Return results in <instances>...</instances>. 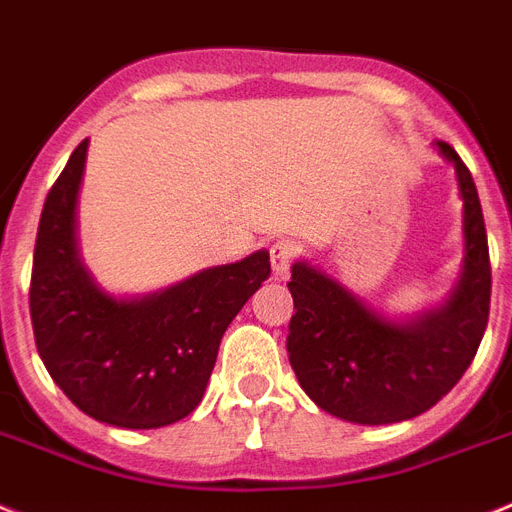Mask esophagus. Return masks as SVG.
Listing matches in <instances>:
<instances>
[{"label":"esophagus","mask_w":512,"mask_h":512,"mask_svg":"<svg viewBox=\"0 0 512 512\" xmlns=\"http://www.w3.org/2000/svg\"><path fill=\"white\" fill-rule=\"evenodd\" d=\"M293 256H295L293 243H287V240H277V243H272V248H269V261H272L274 277H280V280L285 277Z\"/></svg>","instance_id":"1"}]
</instances>
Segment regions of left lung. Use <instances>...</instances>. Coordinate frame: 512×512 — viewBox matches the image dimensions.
Returning <instances> with one entry per match:
<instances>
[{"label":"left lung","instance_id":"obj_1","mask_svg":"<svg viewBox=\"0 0 512 512\" xmlns=\"http://www.w3.org/2000/svg\"><path fill=\"white\" fill-rule=\"evenodd\" d=\"M434 149L455 170L463 201L460 277L437 306L390 314L314 261L290 269V366L308 398L350 424H398L429 411L466 374L487 329L492 272L479 193L453 146Z\"/></svg>","mask_w":512,"mask_h":512}]
</instances>
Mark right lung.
<instances>
[{"mask_svg": "<svg viewBox=\"0 0 512 512\" xmlns=\"http://www.w3.org/2000/svg\"><path fill=\"white\" fill-rule=\"evenodd\" d=\"M88 141L46 196L31 277L38 356L86 416L120 429H159L196 411L225 329L261 282L269 251L209 266L143 295L109 293L78 243Z\"/></svg>", "mask_w": 512, "mask_h": 512, "instance_id": "obj_1", "label": "right lung"}]
</instances>
